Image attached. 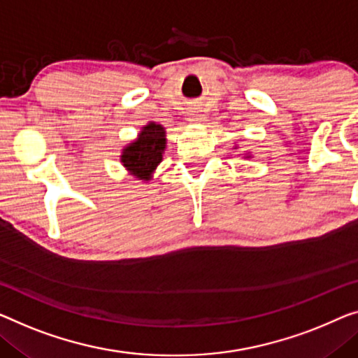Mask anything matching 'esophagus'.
Instances as JSON below:
<instances>
[{"instance_id": "obj_1", "label": "esophagus", "mask_w": 358, "mask_h": 358, "mask_svg": "<svg viewBox=\"0 0 358 358\" xmlns=\"http://www.w3.org/2000/svg\"><path fill=\"white\" fill-rule=\"evenodd\" d=\"M204 119H206V117L202 115V114H199V112H197V110L191 112V115H189V120H193V122H202Z\"/></svg>"}]
</instances>
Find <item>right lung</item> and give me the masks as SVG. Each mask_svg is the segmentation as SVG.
Returning a JSON list of instances; mask_svg holds the SVG:
<instances>
[{"instance_id":"1","label":"right lung","mask_w":358,"mask_h":358,"mask_svg":"<svg viewBox=\"0 0 358 358\" xmlns=\"http://www.w3.org/2000/svg\"><path fill=\"white\" fill-rule=\"evenodd\" d=\"M165 149V131L161 125L143 127L138 140L128 145L122 152V162L140 180H151L152 170L162 161Z\"/></svg>"}]
</instances>
